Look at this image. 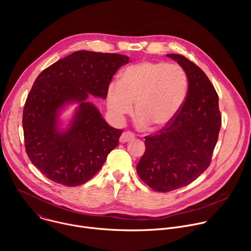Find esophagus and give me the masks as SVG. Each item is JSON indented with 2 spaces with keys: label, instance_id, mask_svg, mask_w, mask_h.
Returning a JSON list of instances; mask_svg holds the SVG:
<instances>
[{
  "label": "esophagus",
  "instance_id": "obj_1",
  "mask_svg": "<svg viewBox=\"0 0 251 251\" xmlns=\"http://www.w3.org/2000/svg\"><path fill=\"white\" fill-rule=\"evenodd\" d=\"M133 139H134V135L131 132L127 131V132L122 133L119 141H120V143H128V142L132 141Z\"/></svg>",
  "mask_w": 251,
  "mask_h": 251
}]
</instances>
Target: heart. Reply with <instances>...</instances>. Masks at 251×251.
Returning a JSON list of instances; mask_svg holds the SVG:
<instances>
[{
    "label": "heart",
    "mask_w": 251,
    "mask_h": 251,
    "mask_svg": "<svg viewBox=\"0 0 251 251\" xmlns=\"http://www.w3.org/2000/svg\"><path fill=\"white\" fill-rule=\"evenodd\" d=\"M189 90L186 71L178 64L142 61L124 68L118 81L109 84L106 104L112 117L121 121L135 112L142 126L153 130L170 125L182 109Z\"/></svg>",
    "instance_id": "1"
}]
</instances>
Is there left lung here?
Instances as JSON below:
<instances>
[{"instance_id":"left-lung-1","label":"left lung","mask_w":251,"mask_h":251,"mask_svg":"<svg viewBox=\"0 0 251 251\" xmlns=\"http://www.w3.org/2000/svg\"><path fill=\"white\" fill-rule=\"evenodd\" d=\"M182 66L189 79L187 99L174 121L145 137L146 151L137 173L157 192L183 188L209 166L222 126L219 96L203 71L180 54H167Z\"/></svg>"}]
</instances>
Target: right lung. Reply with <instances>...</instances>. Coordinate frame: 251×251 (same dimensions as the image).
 <instances>
[{"instance_id": "right-lung-1", "label": "right lung", "mask_w": 251, "mask_h": 251, "mask_svg": "<svg viewBox=\"0 0 251 251\" xmlns=\"http://www.w3.org/2000/svg\"><path fill=\"white\" fill-rule=\"evenodd\" d=\"M129 57L78 50L57 60L35 79L25 104L23 128L30 162L54 183H86L118 146L122 130L105 121L90 95L106 99L112 76ZM77 104L63 128L59 117Z\"/></svg>"}]
</instances>
